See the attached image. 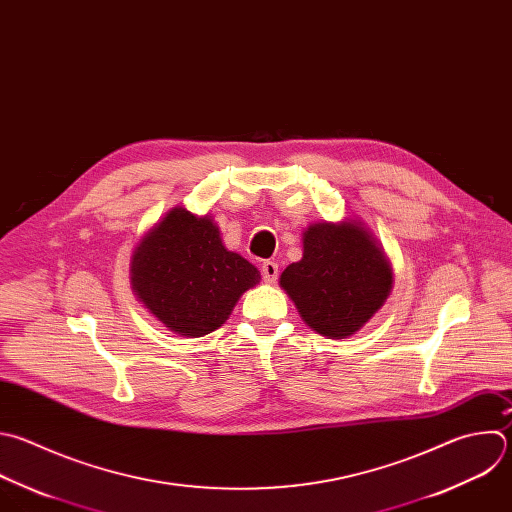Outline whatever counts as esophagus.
Instances as JSON below:
<instances>
[{
  "instance_id": "obj_1",
  "label": "esophagus",
  "mask_w": 512,
  "mask_h": 512,
  "mask_svg": "<svg viewBox=\"0 0 512 512\" xmlns=\"http://www.w3.org/2000/svg\"><path fill=\"white\" fill-rule=\"evenodd\" d=\"M261 275H263L265 283H275L277 275H279V265L275 261H263L261 263Z\"/></svg>"
}]
</instances>
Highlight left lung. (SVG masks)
Listing matches in <instances>:
<instances>
[{
	"mask_svg": "<svg viewBox=\"0 0 512 512\" xmlns=\"http://www.w3.org/2000/svg\"><path fill=\"white\" fill-rule=\"evenodd\" d=\"M281 287L311 329L344 339L384 305L392 271L356 223H317L303 233V259L281 273Z\"/></svg>",
	"mask_w": 512,
	"mask_h": 512,
	"instance_id": "left-lung-1",
	"label": "left lung"
}]
</instances>
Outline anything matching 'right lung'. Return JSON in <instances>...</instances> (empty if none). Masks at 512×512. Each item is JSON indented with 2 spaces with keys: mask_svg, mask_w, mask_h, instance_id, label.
Segmentation results:
<instances>
[{
  "mask_svg": "<svg viewBox=\"0 0 512 512\" xmlns=\"http://www.w3.org/2000/svg\"><path fill=\"white\" fill-rule=\"evenodd\" d=\"M261 279L255 265L227 251L209 217L170 211L132 255V287L168 329L201 337L225 323L237 299Z\"/></svg>",
  "mask_w": 512,
  "mask_h": 512,
  "instance_id": "1",
  "label": "right lung"
}]
</instances>
